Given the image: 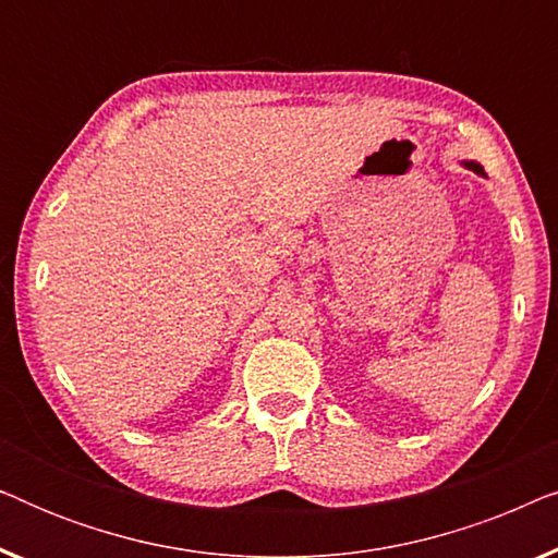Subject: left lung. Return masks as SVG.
I'll list each match as a JSON object with an SVG mask.
<instances>
[{
  "instance_id": "left-lung-1",
  "label": "left lung",
  "mask_w": 558,
  "mask_h": 558,
  "mask_svg": "<svg viewBox=\"0 0 558 558\" xmlns=\"http://www.w3.org/2000/svg\"><path fill=\"white\" fill-rule=\"evenodd\" d=\"M464 167H468V170H472V172H477V174H483L485 178V170H483V165H477V162H472V159H468V162H462Z\"/></svg>"
}]
</instances>
